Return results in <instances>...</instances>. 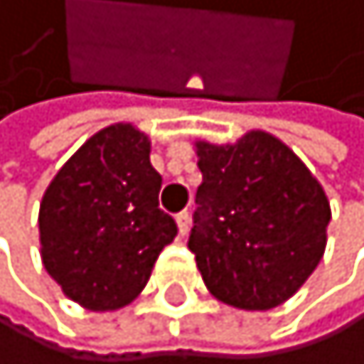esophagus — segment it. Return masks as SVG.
Returning a JSON list of instances; mask_svg holds the SVG:
<instances>
[{"label":"esophagus","instance_id":"esophagus-1","mask_svg":"<svg viewBox=\"0 0 364 364\" xmlns=\"http://www.w3.org/2000/svg\"><path fill=\"white\" fill-rule=\"evenodd\" d=\"M175 222H177V231H180V236H184L189 231V227H191V215L184 210V213H180L175 217Z\"/></svg>","mask_w":364,"mask_h":364}]
</instances>
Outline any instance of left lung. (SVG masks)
Segmentation results:
<instances>
[{
    "instance_id": "left-lung-1",
    "label": "left lung",
    "mask_w": 364,
    "mask_h": 364,
    "mask_svg": "<svg viewBox=\"0 0 364 364\" xmlns=\"http://www.w3.org/2000/svg\"><path fill=\"white\" fill-rule=\"evenodd\" d=\"M203 182L189 250L213 297L267 311L292 297L321 264L330 200L301 159L264 130L234 144L196 142Z\"/></svg>"
}]
</instances>
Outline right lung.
<instances>
[{
    "instance_id": "1",
    "label": "right lung",
    "mask_w": 364,
    "mask_h": 364,
    "mask_svg": "<svg viewBox=\"0 0 364 364\" xmlns=\"http://www.w3.org/2000/svg\"><path fill=\"white\" fill-rule=\"evenodd\" d=\"M149 137L133 124L97 130L50 180L39 205L41 262L72 301L117 311L144 290L177 224L159 208Z\"/></svg>"
}]
</instances>
